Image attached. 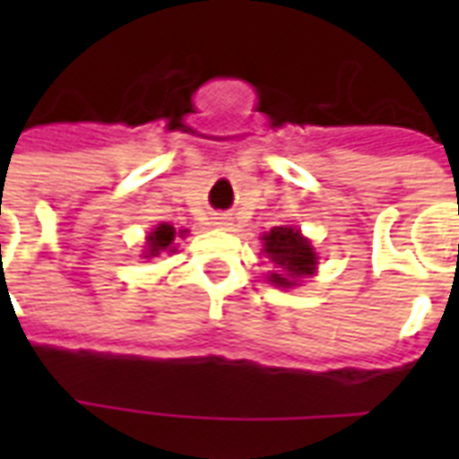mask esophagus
<instances>
[{
  "label": "esophagus",
  "instance_id": "1",
  "mask_svg": "<svg viewBox=\"0 0 459 459\" xmlns=\"http://www.w3.org/2000/svg\"><path fill=\"white\" fill-rule=\"evenodd\" d=\"M214 223L219 229H226V226H230V219L229 216H214Z\"/></svg>",
  "mask_w": 459,
  "mask_h": 459
}]
</instances>
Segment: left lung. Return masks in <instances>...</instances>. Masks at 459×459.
Wrapping results in <instances>:
<instances>
[{
    "mask_svg": "<svg viewBox=\"0 0 459 459\" xmlns=\"http://www.w3.org/2000/svg\"><path fill=\"white\" fill-rule=\"evenodd\" d=\"M262 240H264L262 250L276 266V272L266 276L269 283L279 288H295L300 286L307 276H314L319 257L300 230L293 226H276L264 233Z\"/></svg>",
    "mask_w": 459,
    "mask_h": 459,
    "instance_id": "1",
    "label": "left lung"
}]
</instances>
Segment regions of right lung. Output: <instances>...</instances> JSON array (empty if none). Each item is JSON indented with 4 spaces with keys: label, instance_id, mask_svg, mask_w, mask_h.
<instances>
[{
    "label": "right lung",
    "instance_id": "add662e5",
    "mask_svg": "<svg viewBox=\"0 0 459 459\" xmlns=\"http://www.w3.org/2000/svg\"><path fill=\"white\" fill-rule=\"evenodd\" d=\"M145 240H147L145 255H143L145 259L159 257L161 252H176V247H173V240H176V229H173L171 223H159V226H154Z\"/></svg>",
    "mask_w": 459,
    "mask_h": 459
}]
</instances>
